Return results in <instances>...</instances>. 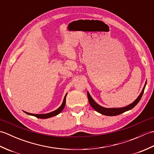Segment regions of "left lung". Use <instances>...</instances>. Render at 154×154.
Masks as SVG:
<instances>
[{"mask_svg": "<svg viewBox=\"0 0 154 154\" xmlns=\"http://www.w3.org/2000/svg\"><path fill=\"white\" fill-rule=\"evenodd\" d=\"M146 83L147 81H146V83L144 85V87H143V89L141 93L140 94V95L138 96V97L134 101V102L131 104H130L129 105H128L124 107H122V108H105L103 106H101L99 104H98L95 101L93 100V99L91 96L90 95V94L89 92H87V97H88V99H89V102L91 104V106L93 108V109L95 110L97 112H99L102 114H104V115L106 116H116L119 115V114H122L126 111L130 110H131L132 109H133L137 104L139 103V101L141 99V98L142 97V94L143 93V91H144L145 87L146 85Z\"/></svg>", "mask_w": 154, "mask_h": 154, "instance_id": "left-lung-1", "label": "left lung"}]
</instances>
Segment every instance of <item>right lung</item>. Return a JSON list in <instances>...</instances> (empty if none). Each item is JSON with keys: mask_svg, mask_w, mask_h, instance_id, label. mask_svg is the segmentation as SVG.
<instances>
[{"mask_svg": "<svg viewBox=\"0 0 154 154\" xmlns=\"http://www.w3.org/2000/svg\"><path fill=\"white\" fill-rule=\"evenodd\" d=\"M67 94V93L65 95V97L63 99V103H62V104H61V105L60 107H59L57 110L53 111V112H49V113H47V114H32V113L25 112V111H24V112L25 113H26L27 114H28V115L34 116L38 118V119H48V118H51V117H53L54 116H56V115H57V114H60L64 109V107L65 106V103H66L65 101H66Z\"/></svg>", "mask_w": 154, "mask_h": 154, "instance_id": "right-lung-1", "label": "right lung"}]
</instances>
